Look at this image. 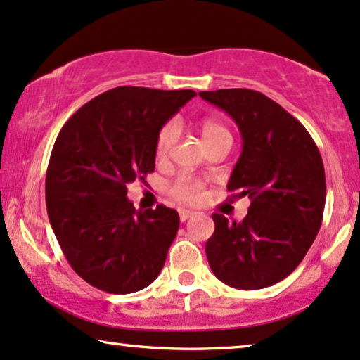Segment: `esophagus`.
<instances>
[{"label": "esophagus", "mask_w": 360, "mask_h": 360, "mask_svg": "<svg viewBox=\"0 0 360 360\" xmlns=\"http://www.w3.org/2000/svg\"><path fill=\"white\" fill-rule=\"evenodd\" d=\"M179 214H180V221L185 223L186 220H190V218H193L197 213L190 212V210H179Z\"/></svg>", "instance_id": "1"}]
</instances>
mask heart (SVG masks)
<instances>
[{
	"mask_svg": "<svg viewBox=\"0 0 360 360\" xmlns=\"http://www.w3.org/2000/svg\"><path fill=\"white\" fill-rule=\"evenodd\" d=\"M200 134H202V139L207 147L218 142V140H231L230 130L223 124L217 122V120H203L202 125H200ZM176 139H179V125L174 120H170L158 130L155 140V155L158 158H165L170 153L172 147L175 146ZM169 193L176 202L193 205L203 198L205 185L202 180L195 179V176L180 175L169 185Z\"/></svg>",
	"mask_w": 360,
	"mask_h": 360,
	"instance_id": "heart-1",
	"label": "heart"
}]
</instances>
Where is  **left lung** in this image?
<instances>
[{
	"instance_id": "left-lung-1",
	"label": "left lung",
	"mask_w": 360,
	"mask_h": 360,
	"mask_svg": "<svg viewBox=\"0 0 360 360\" xmlns=\"http://www.w3.org/2000/svg\"><path fill=\"white\" fill-rule=\"evenodd\" d=\"M238 124L243 152L228 191L248 197L243 221L213 213L207 258L214 276L236 289L273 286L304 258L323 223L326 175L319 148L300 120L251 89L200 92Z\"/></svg>"
}]
</instances>
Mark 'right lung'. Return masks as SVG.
<instances>
[{
	"label": "right lung",
	"mask_w": 360,
	"mask_h": 360,
	"mask_svg": "<svg viewBox=\"0 0 360 360\" xmlns=\"http://www.w3.org/2000/svg\"><path fill=\"white\" fill-rule=\"evenodd\" d=\"M197 92L122 86L63 125L46 172V207L60 250L84 281L129 294L155 281L180 226L176 210L134 208L127 185L155 170L158 130Z\"/></svg>",
	"instance_id": "right-lung-1"
}]
</instances>
